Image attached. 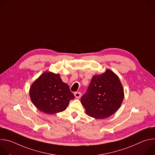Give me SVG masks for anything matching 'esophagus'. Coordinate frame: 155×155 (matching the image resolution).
I'll list each match as a JSON object with an SVG mask.
<instances>
[{"mask_svg": "<svg viewBox=\"0 0 155 155\" xmlns=\"http://www.w3.org/2000/svg\"><path fill=\"white\" fill-rule=\"evenodd\" d=\"M81 94L80 92H75V93H74L75 97L76 98H77V99H79V98L81 97Z\"/></svg>", "mask_w": 155, "mask_h": 155, "instance_id": "1", "label": "esophagus"}]
</instances>
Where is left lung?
Wrapping results in <instances>:
<instances>
[{
  "label": "left lung",
  "instance_id": "1",
  "mask_svg": "<svg viewBox=\"0 0 155 155\" xmlns=\"http://www.w3.org/2000/svg\"><path fill=\"white\" fill-rule=\"evenodd\" d=\"M123 98V87L118 77L107 69L104 73L93 77L80 101L87 115L103 119L117 111Z\"/></svg>",
  "mask_w": 155,
  "mask_h": 155
}]
</instances>
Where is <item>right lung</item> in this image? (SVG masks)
Here are the masks:
<instances>
[{"label":"right lung","instance_id":"obj_1","mask_svg":"<svg viewBox=\"0 0 155 155\" xmlns=\"http://www.w3.org/2000/svg\"><path fill=\"white\" fill-rule=\"evenodd\" d=\"M29 95L37 109L51 115L64 111L75 97L60 75L50 72H44L32 83Z\"/></svg>","mask_w":155,"mask_h":155}]
</instances>
